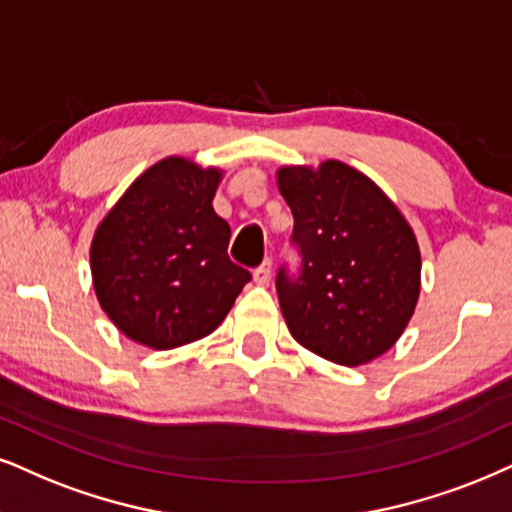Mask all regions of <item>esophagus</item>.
Instances as JSON below:
<instances>
[{
    "mask_svg": "<svg viewBox=\"0 0 512 512\" xmlns=\"http://www.w3.org/2000/svg\"><path fill=\"white\" fill-rule=\"evenodd\" d=\"M271 269H274V267H271V260H264L262 267L255 269V283H257V286H267L269 278H271Z\"/></svg>",
    "mask_w": 512,
    "mask_h": 512,
    "instance_id": "1",
    "label": "esophagus"
}]
</instances>
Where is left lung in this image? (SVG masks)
<instances>
[{"instance_id":"obj_1","label":"left lung","mask_w":512,"mask_h":512,"mask_svg":"<svg viewBox=\"0 0 512 512\" xmlns=\"http://www.w3.org/2000/svg\"><path fill=\"white\" fill-rule=\"evenodd\" d=\"M276 184L293 212L302 274L278 271L276 290L293 338L340 366L383 357L420 295V248L385 191L340 160L283 165Z\"/></svg>"}]
</instances>
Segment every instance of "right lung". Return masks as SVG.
Segmentation results:
<instances>
[{"label":"right lung","instance_id":"add662e5","mask_svg":"<svg viewBox=\"0 0 512 512\" xmlns=\"http://www.w3.org/2000/svg\"><path fill=\"white\" fill-rule=\"evenodd\" d=\"M219 167L170 155L132 181L96 226V300L129 340L174 349L210 335L250 274L229 262L231 229L212 208Z\"/></svg>","mask_w":512,"mask_h":512}]
</instances>
